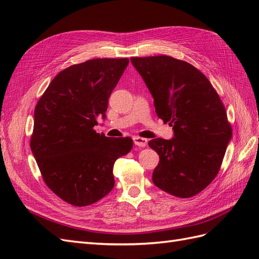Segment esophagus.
Returning <instances> with one entry per match:
<instances>
[{
    "label": "esophagus",
    "mask_w": 259,
    "mask_h": 259,
    "mask_svg": "<svg viewBox=\"0 0 259 259\" xmlns=\"http://www.w3.org/2000/svg\"><path fill=\"white\" fill-rule=\"evenodd\" d=\"M134 142L136 145H138V147L144 148L148 143V140L144 138H141V137H134Z\"/></svg>",
    "instance_id": "esophagus-1"
}]
</instances>
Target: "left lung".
Returning a JSON list of instances; mask_svg holds the SVG:
<instances>
[{
	"instance_id": "obj_1",
	"label": "left lung",
	"mask_w": 259,
	"mask_h": 259,
	"mask_svg": "<svg viewBox=\"0 0 259 259\" xmlns=\"http://www.w3.org/2000/svg\"><path fill=\"white\" fill-rule=\"evenodd\" d=\"M130 60L154 99L156 115L174 131L169 140L149 141L160 155L152 181L173 196L193 197L214 180L232 139L224 106L194 65L168 56Z\"/></svg>"
}]
</instances>
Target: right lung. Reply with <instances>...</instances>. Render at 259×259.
Returning a JSON list of instances; mask_svg holds the SVG:
<instances>
[{"instance_id": "right-lung-1", "label": "right lung", "mask_w": 259, "mask_h": 259, "mask_svg": "<svg viewBox=\"0 0 259 259\" xmlns=\"http://www.w3.org/2000/svg\"><path fill=\"white\" fill-rule=\"evenodd\" d=\"M129 59H93L52 79L35 108L30 149L46 185L75 207L98 201L114 188L115 161L132 139L93 129L106 118L108 99Z\"/></svg>"}]
</instances>
